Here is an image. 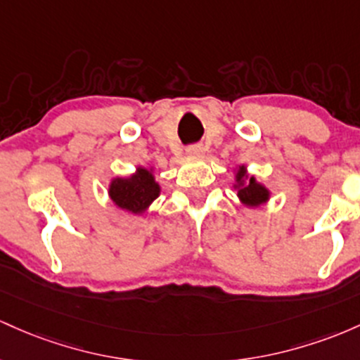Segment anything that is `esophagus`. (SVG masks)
I'll return each instance as SVG.
<instances>
[{"mask_svg": "<svg viewBox=\"0 0 360 360\" xmlns=\"http://www.w3.org/2000/svg\"><path fill=\"white\" fill-rule=\"evenodd\" d=\"M204 146H200V144H195V146H191L187 148V156H192V158H200V156H204Z\"/></svg>", "mask_w": 360, "mask_h": 360, "instance_id": "1", "label": "esophagus"}]
</instances>
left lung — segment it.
<instances>
[{
	"label": "left lung",
	"mask_w": 360,
	"mask_h": 360,
	"mask_svg": "<svg viewBox=\"0 0 360 360\" xmlns=\"http://www.w3.org/2000/svg\"><path fill=\"white\" fill-rule=\"evenodd\" d=\"M234 184L233 188L236 191V197L240 200L241 207L257 209L260 205L267 204L272 197L269 187H265L262 181L257 180L255 175H250L246 165H238L233 172Z\"/></svg>",
	"instance_id": "1"
}]
</instances>
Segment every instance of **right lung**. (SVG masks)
I'll return each instance as SVG.
<instances>
[{
	"mask_svg": "<svg viewBox=\"0 0 360 360\" xmlns=\"http://www.w3.org/2000/svg\"><path fill=\"white\" fill-rule=\"evenodd\" d=\"M161 185L156 181L155 168L136 167L127 176H115L108 184V197L119 211L146 217L151 204L160 197Z\"/></svg>",
	"mask_w": 360,
	"mask_h": 360,
	"instance_id": "obj_1",
	"label": "right lung"
}]
</instances>
